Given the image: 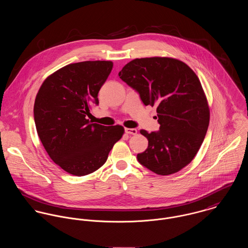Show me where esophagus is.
I'll return each instance as SVG.
<instances>
[{
    "instance_id": "obj_1",
    "label": "esophagus",
    "mask_w": 248,
    "mask_h": 248,
    "mask_svg": "<svg viewBox=\"0 0 248 248\" xmlns=\"http://www.w3.org/2000/svg\"><path fill=\"white\" fill-rule=\"evenodd\" d=\"M125 133H126V134H129V135H137V134H138V130H137V129L126 128V129H125Z\"/></svg>"
}]
</instances>
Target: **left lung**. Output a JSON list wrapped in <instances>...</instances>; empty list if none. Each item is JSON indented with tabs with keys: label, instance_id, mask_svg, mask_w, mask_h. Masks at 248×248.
<instances>
[{
	"label": "left lung",
	"instance_id": "1",
	"mask_svg": "<svg viewBox=\"0 0 248 248\" xmlns=\"http://www.w3.org/2000/svg\"><path fill=\"white\" fill-rule=\"evenodd\" d=\"M118 75L140 93L144 105L156 106L159 131H140L149 144L138 155L139 162L160 176L180 171L196 156L209 125L210 110L199 77L170 57L132 60Z\"/></svg>",
	"mask_w": 248,
	"mask_h": 248
}]
</instances>
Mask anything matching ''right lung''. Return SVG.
<instances>
[{
    "mask_svg": "<svg viewBox=\"0 0 248 248\" xmlns=\"http://www.w3.org/2000/svg\"><path fill=\"white\" fill-rule=\"evenodd\" d=\"M111 61H85L67 65L50 74L34 102V121L49 157L64 171L81 177L106 162L124 128L103 126L87 119L112 70Z\"/></svg>",
    "mask_w": 248,
    "mask_h": 248,
    "instance_id": "obj_1",
    "label": "right lung"
}]
</instances>
